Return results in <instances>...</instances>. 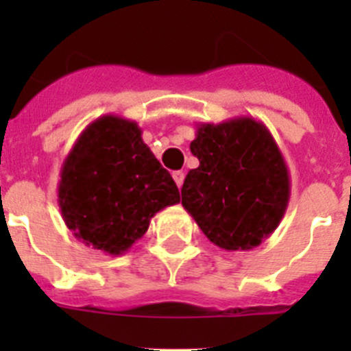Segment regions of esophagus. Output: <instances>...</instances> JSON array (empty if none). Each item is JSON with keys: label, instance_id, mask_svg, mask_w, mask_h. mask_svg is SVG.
Returning <instances> with one entry per match:
<instances>
[{"label": "esophagus", "instance_id": "obj_1", "mask_svg": "<svg viewBox=\"0 0 351 351\" xmlns=\"http://www.w3.org/2000/svg\"><path fill=\"white\" fill-rule=\"evenodd\" d=\"M172 178L173 181H176V184H178L179 190H181L182 182H184V172H182V170H176V172L172 173Z\"/></svg>", "mask_w": 351, "mask_h": 351}]
</instances>
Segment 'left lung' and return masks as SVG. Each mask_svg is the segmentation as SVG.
Masks as SVG:
<instances>
[{
  "label": "left lung",
  "instance_id": "8db88e82",
  "mask_svg": "<svg viewBox=\"0 0 351 351\" xmlns=\"http://www.w3.org/2000/svg\"><path fill=\"white\" fill-rule=\"evenodd\" d=\"M200 165L182 184V207L226 251L262 244L290 200V173L267 126L253 117L200 123L190 144Z\"/></svg>",
  "mask_w": 351,
  "mask_h": 351
}]
</instances>
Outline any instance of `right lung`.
<instances>
[{"mask_svg": "<svg viewBox=\"0 0 351 351\" xmlns=\"http://www.w3.org/2000/svg\"><path fill=\"white\" fill-rule=\"evenodd\" d=\"M60 178L58 204L68 228L86 246L114 256L137 243L158 210L181 200L137 123L112 114L80 133Z\"/></svg>", "mask_w": 351, "mask_h": 351, "instance_id": "right-lung-1", "label": "right lung"}]
</instances>
